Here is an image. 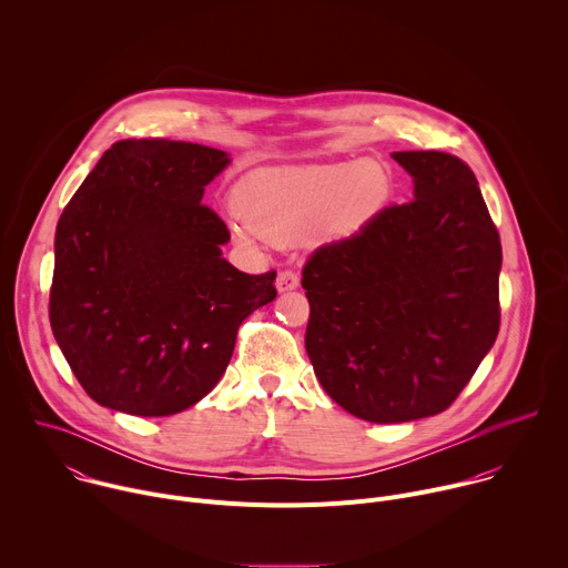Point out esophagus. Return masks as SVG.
<instances>
[{"label": "esophagus", "instance_id": "34e87169", "mask_svg": "<svg viewBox=\"0 0 568 568\" xmlns=\"http://www.w3.org/2000/svg\"><path fill=\"white\" fill-rule=\"evenodd\" d=\"M298 281L301 278L294 270H281L278 278H276V287H278V292H290V290L298 287Z\"/></svg>", "mask_w": 568, "mask_h": 568}]
</instances>
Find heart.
Returning a JSON list of instances; mask_svg holds the SVG:
<instances>
[{"mask_svg":"<svg viewBox=\"0 0 568 568\" xmlns=\"http://www.w3.org/2000/svg\"><path fill=\"white\" fill-rule=\"evenodd\" d=\"M388 194L379 166L329 164L252 175L241 182L234 201L258 234L294 241L318 221L332 234H352L384 207ZM253 231L241 227L239 234L254 239Z\"/></svg>","mask_w":568,"mask_h":568,"instance_id":"b5f03b06","label":"heart"}]
</instances>
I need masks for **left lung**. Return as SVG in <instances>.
<instances>
[{
    "label": "left lung",
    "mask_w": 568,
    "mask_h": 568,
    "mask_svg": "<svg viewBox=\"0 0 568 568\" xmlns=\"http://www.w3.org/2000/svg\"><path fill=\"white\" fill-rule=\"evenodd\" d=\"M415 199L321 245L303 267L305 349L323 390L372 424L453 406L499 332V232L473 169L397 151Z\"/></svg>",
    "instance_id": "obj_1"
}]
</instances>
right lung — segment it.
<instances>
[{"mask_svg":"<svg viewBox=\"0 0 568 568\" xmlns=\"http://www.w3.org/2000/svg\"><path fill=\"white\" fill-rule=\"evenodd\" d=\"M230 158L166 138L111 144L64 207L49 298L53 336L84 393L135 417H169L214 390L241 323L276 298V272L221 256L203 205Z\"/></svg>","mask_w":568,"mask_h":568,"instance_id":"add662e5","label":"right lung"}]
</instances>
